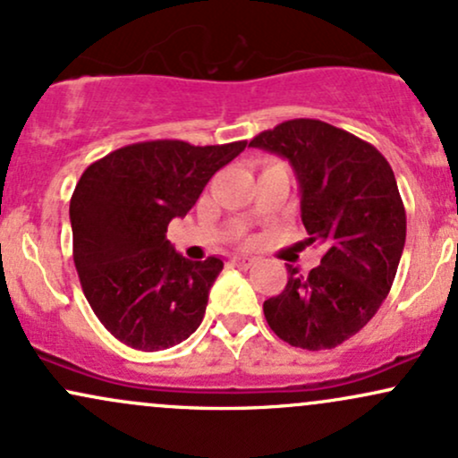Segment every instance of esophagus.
<instances>
[{
  "label": "esophagus",
  "mask_w": 458,
  "mask_h": 458,
  "mask_svg": "<svg viewBox=\"0 0 458 458\" xmlns=\"http://www.w3.org/2000/svg\"><path fill=\"white\" fill-rule=\"evenodd\" d=\"M230 262H233L234 267H241V269H250V267L254 265L256 260L254 259H247V256H234V259L230 260Z\"/></svg>",
  "instance_id": "34e87169"
}]
</instances>
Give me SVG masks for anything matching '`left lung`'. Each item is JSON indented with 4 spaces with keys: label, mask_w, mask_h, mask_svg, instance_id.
<instances>
[{
    "label": "left lung",
    "mask_w": 458,
    "mask_h": 458,
    "mask_svg": "<svg viewBox=\"0 0 458 458\" xmlns=\"http://www.w3.org/2000/svg\"><path fill=\"white\" fill-rule=\"evenodd\" d=\"M250 146L288 159L308 243L325 245L308 276L286 267V288L262 306L267 323L291 346L334 349L375 317L396 277L407 215L390 163L353 133L310 118L262 131Z\"/></svg>",
    "instance_id": "8db88e82"
}]
</instances>
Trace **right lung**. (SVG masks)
<instances>
[{"label": "right lung", "instance_id": "obj_1", "mask_svg": "<svg viewBox=\"0 0 458 458\" xmlns=\"http://www.w3.org/2000/svg\"><path fill=\"white\" fill-rule=\"evenodd\" d=\"M245 146L140 141L94 161L79 178L72 260L88 303L120 343L163 351L199 327L224 262L178 254L165 239L167 224L185 217L215 172Z\"/></svg>", "mask_w": 458, "mask_h": 458}]
</instances>
